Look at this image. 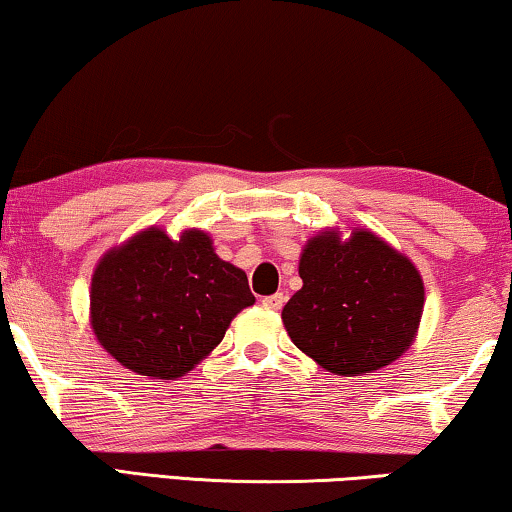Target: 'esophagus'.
<instances>
[{"label":"esophagus","mask_w":512,"mask_h":512,"mask_svg":"<svg viewBox=\"0 0 512 512\" xmlns=\"http://www.w3.org/2000/svg\"><path fill=\"white\" fill-rule=\"evenodd\" d=\"M284 293H272V296H265L261 300V305L265 307V310H279V307L284 305Z\"/></svg>","instance_id":"obj_1"}]
</instances>
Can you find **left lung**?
Here are the masks:
<instances>
[{
    "instance_id": "8db88e82",
    "label": "left lung",
    "mask_w": 512,
    "mask_h": 512,
    "mask_svg": "<svg viewBox=\"0 0 512 512\" xmlns=\"http://www.w3.org/2000/svg\"><path fill=\"white\" fill-rule=\"evenodd\" d=\"M298 272L303 289L284 305V326L328 373H373L412 345L424 282L382 237L356 228L342 242L338 230H324L307 240Z\"/></svg>"
}]
</instances>
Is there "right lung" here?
Here are the masks:
<instances>
[{
	"label": "right lung",
	"mask_w": 512,
	"mask_h": 512,
	"mask_svg": "<svg viewBox=\"0 0 512 512\" xmlns=\"http://www.w3.org/2000/svg\"><path fill=\"white\" fill-rule=\"evenodd\" d=\"M247 275L214 254L202 230L170 240L146 228L107 251L90 284V324L100 345L137 375L177 380L254 305Z\"/></svg>",
	"instance_id": "add662e5"
}]
</instances>
